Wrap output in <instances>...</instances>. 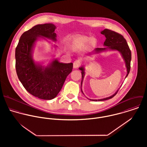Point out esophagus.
Listing matches in <instances>:
<instances>
[{
	"label": "esophagus",
	"instance_id": "obj_1",
	"mask_svg": "<svg viewBox=\"0 0 147 147\" xmlns=\"http://www.w3.org/2000/svg\"><path fill=\"white\" fill-rule=\"evenodd\" d=\"M80 65V61H75L74 62V68H78L79 66Z\"/></svg>",
	"mask_w": 147,
	"mask_h": 147
}]
</instances>
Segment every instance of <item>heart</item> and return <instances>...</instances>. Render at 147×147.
Listing matches in <instances>:
<instances>
[{
    "label": "heart",
    "mask_w": 147,
    "mask_h": 147,
    "mask_svg": "<svg viewBox=\"0 0 147 147\" xmlns=\"http://www.w3.org/2000/svg\"><path fill=\"white\" fill-rule=\"evenodd\" d=\"M89 40V38L85 36H75L73 37L70 41L69 48L72 51H79L83 49L89 42L90 45H94L96 43L94 39H92L90 41Z\"/></svg>",
    "instance_id": "1"
}]
</instances>
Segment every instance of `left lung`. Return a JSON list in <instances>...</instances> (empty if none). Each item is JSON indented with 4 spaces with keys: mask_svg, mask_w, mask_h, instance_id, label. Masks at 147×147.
<instances>
[{
    "mask_svg": "<svg viewBox=\"0 0 147 147\" xmlns=\"http://www.w3.org/2000/svg\"><path fill=\"white\" fill-rule=\"evenodd\" d=\"M101 33L103 35H104L106 37L105 41L104 43V46H106L104 48H96L94 49V53H99L102 51H106L107 50H117L121 54L126 64V67L127 68V75L126 78L128 76L129 71H130V63L131 60V52L129 48V46L127 44V42L126 41L125 38L122 36L121 34L114 32L113 30L105 29L104 30L101 32ZM79 69L82 71V80L81 82V90L83 92V90L82 89V85L83 84V79L85 76V68L84 65H82L80 67H79ZM119 89L116 91V92L113 94L112 96L102 98L99 100H92L89 99L90 101H105L109 99H110L113 98L116 94L117 93ZM84 94V93H83Z\"/></svg>",
    "mask_w": 147,
    "mask_h": 147,
    "instance_id": "obj_1",
    "label": "left lung"
}]
</instances>
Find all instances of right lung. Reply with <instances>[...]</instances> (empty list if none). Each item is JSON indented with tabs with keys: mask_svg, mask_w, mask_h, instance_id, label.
<instances>
[{
	"mask_svg": "<svg viewBox=\"0 0 147 147\" xmlns=\"http://www.w3.org/2000/svg\"><path fill=\"white\" fill-rule=\"evenodd\" d=\"M55 29L53 24L33 26L21 35L15 50L16 70L21 84L30 94L46 100L58 95L73 68V63H60L57 59L45 67L33 58V48L39 38L57 41Z\"/></svg>",
	"mask_w": 147,
	"mask_h": 147,
	"instance_id": "right-lung-1",
	"label": "right lung"
}]
</instances>
